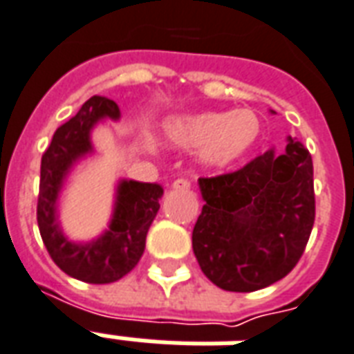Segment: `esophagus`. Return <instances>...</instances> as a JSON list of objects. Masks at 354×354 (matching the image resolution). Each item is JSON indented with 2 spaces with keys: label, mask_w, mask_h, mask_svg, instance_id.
Returning a JSON list of instances; mask_svg holds the SVG:
<instances>
[{
  "label": "esophagus",
  "mask_w": 354,
  "mask_h": 354,
  "mask_svg": "<svg viewBox=\"0 0 354 354\" xmlns=\"http://www.w3.org/2000/svg\"><path fill=\"white\" fill-rule=\"evenodd\" d=\"M172 189L174 191H189L191 189V182L189 180H183V178H178L172 182Z\"/></svg>",
  "instance_id": "1"
}]
</instances>
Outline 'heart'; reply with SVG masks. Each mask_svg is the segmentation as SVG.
I'll return each mask as SVG.
<instances>
[{"label": "heart", "mask_w": 354, "mask_h": 354, "mask_svg": "<svg viewBox=\"0 0 354 354\" xmlns=\"http://www.w3.org/2000/svg\"><path fill=\"white\" fill-rule=\"evenodd\" d=\"M163 137L174 148L196 150L202 167L223 171L254 150L261 137V120L250 109L176 115L163 122ZM142 145L153 147L150 139Z\"/></svg>", "instance_id": "heart-1"}]
</instances>
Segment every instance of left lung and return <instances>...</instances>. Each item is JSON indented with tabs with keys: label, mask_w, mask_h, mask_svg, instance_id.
Here are the masks:
<instances>
[{
	"label": "left lung",
	"mask_w": 354,
	"mask_h": 354,
	"mask_svg": "<svg viewBox=\"0 0 354 354\" xmlns=\"http://www.w3.org/2000/svg\"><path fill=\"white\" fill-rule=\"evenodd\" d=\"M198 189L206 204L193 228V252L213 284L247 293L295 267L315 217L312 156L297 139L232 174L201 178Z\"/></svg>",
	"instance_id": "1"
}]
</instances>
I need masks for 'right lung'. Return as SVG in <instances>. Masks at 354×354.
I'll return each mask as SVG.
<instances>
[{"label":"right lung","mask_w":354,"mask_h":354,"mask_svg":"<svg viewBox=\"0 0 354 354\" xmlns=\"http://www.w3.org/2000/svg\"><path fill=\"white\" fill-rule=\"evenodd\" d=\"M105 120H120L118 105L102 96L88 98L77 115L53 133L40 163L37 221L42 241L57 267L72 279L88 284L117 282L139 263L148 228L163 196L159 183L120 178L115 185L111 219L105 230L87 241H75L64 234L61 196L77 165L96 153L93 131Z\"/></svg>","instance_id":"add662e5"}]
</instances>
